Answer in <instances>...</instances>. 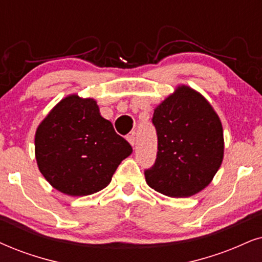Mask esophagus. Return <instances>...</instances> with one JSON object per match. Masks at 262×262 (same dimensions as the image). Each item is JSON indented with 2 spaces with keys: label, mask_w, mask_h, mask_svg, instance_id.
I'll return each instance as SVG.
<instances>
[{
  "label": "esophagus",
  "mask_w": 262,
  "mask_h": 262,
  "mask_svg": "<svg viewBox=\"0 0 262 262\" xmlns=\"http://www.w3.org/2000/svg\"><path fill=\"white\" fill-rule=\"evenodd\" d=\"M127 140H128L129 144L132 145V146H134V144H135V135H134V133L128 134L127 135Z\"/></svg>",
  "instance_id": "34e87169"
}]
</instances>
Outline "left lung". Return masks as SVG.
<instances>
[{"instance_id": "obj_1", "label": "left lung", "mask_w": 262, "mask_h": 262, "mask_svg": "<svg viewBox=\"0 0 262 262\" xmlns=\"http://www.w3.org/2000/svg\"><path fill=\"white\" fill-rule=\"evenodd\" d=\"M155 163L145 179L155 191L169 197H190L207 186L224 157L223 125L205 99L179 87L156 108Z\"/></svg>"}]
</instances>
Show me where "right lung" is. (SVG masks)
<instances>
[{
	"instance_id": "1",
	"label": "right lung",
	"mask_w": 262,
	"mask_h": 262,
	"mask_svg": "<svg viewBox=\"0 0 262 262\" xmlns=\"http://www.w3.org/2000/svg\"><path fill=\"white\" fill-rule=\"evenodd\" d=\"M36 160L46 180L62 193L88 196L110 184L129 142L99 114L93 99H62L38 125Z\"/></svg>"
}]
</instances>
